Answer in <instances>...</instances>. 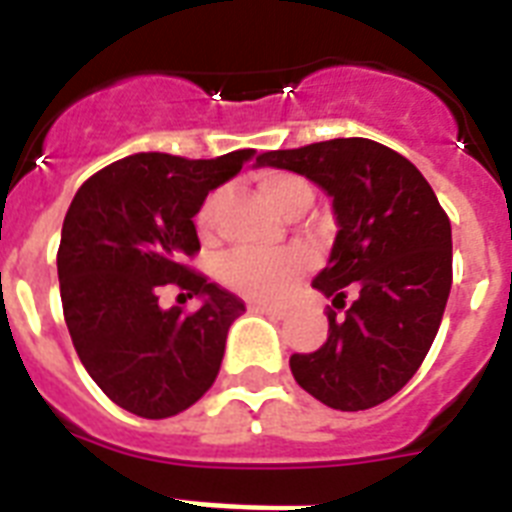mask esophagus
Segmentation results:
<instances>
[{
	"instance_id": "obj_1",
	"label": "esophagus",
	"mask_w": 512,
	"mask_h": 512,
	"mask_svg": "<svg viewBox=\"0 0 512 512\" xmlns=\"http://www.w3.org/2000/svg\"><path fill=\"white\" fill-rule=\"evenodd\" d=\"M249 311L255 313H265V316H271V319H284L287 316V311L284 308H276V305H268V303H249Z\"/></svg>"
}]
</instances>
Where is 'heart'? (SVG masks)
<instances>
[{"instance_id": "obj_1", "label": "heart", "mask_w": 512, "mask_h": 512, "mask_svg": "<svg viewBox=\"0 0 512 512\" xmlns=\"http://www.w3.org/2000/svg\"><path fill=\"white\" fill-rule=\"evenodd\" d=\"M260 193L279 215L295 217L303 215L313 199L308 180L295 172L268 170L260 175ZM223 207V191H212L196 209V231L209 236L215 231L217 215ZM308 257L303 252H281V255H249V252H233L220 265V276L228 287L239 289L249 297L260 300H276L292 287V281L305 271Z\"/></svg>"}]
</instances>
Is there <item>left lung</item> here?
<instances>
[{"label":"left lung","mask_w":512,"mask_h":512,"mask_svg":"<svg viewBox=\"0 0 512 512\" xmlns=\"http://www.w3.org/2000/svg\"><path fill=\"white\" fill-rule=\"evenodd\" d=\"M257 167L297 172L332 196L337 236L313 287L329 311L327 342L295 353L297 385L321 404L361 412L388 401L428 356L452 289V225L422 172L393 148L335 138L257 156Z\"/></svg>","instance_id":"obj_1"}]
</instances>
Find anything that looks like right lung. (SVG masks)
Wrapping results in <instances>:
<instances>
[{
  "instance_id": "add662e5",
  "label": "right lung",
  "mask_w": 512,
  "mask_h": 512,
  "mask_svg": "<svg viewBox=\"0 0 512 512\" xmlns=\"http://www.w3.org/2000/svg\"><path fill=\"white\" fill-rule=\"evenodd\" d=\"M252 156V148L217 159L127 156L84 180L68 207L58 247L68 335L98 388L127 412L180 414L220 372L244 303L191 271L201 249L193 215ZM172 283L205 297L199 312L158 305Z\"/></svg>"
}]
</instances>
